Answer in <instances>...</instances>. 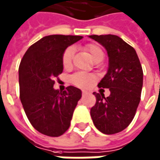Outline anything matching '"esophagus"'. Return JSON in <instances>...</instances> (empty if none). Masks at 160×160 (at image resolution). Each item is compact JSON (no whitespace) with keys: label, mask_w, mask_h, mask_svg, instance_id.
I'll return each instance as SVG.
<instances>
[{"label":"esophagus","mask_w":160,"mask_h":160,"mask_svg":"<svg viewBox=\"0 0 160 160\" xmlns=\"http://www.w3.org/2000/svg\"><path fill=\"white\" fill-rule=\"evenodd\" d=\"M88 94V92H87V91H85V90L82 91V94H83V95H85V94Z\"/></svg>","instance_id":"obj_1"}]
</instances>
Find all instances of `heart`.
I'll list each match as a JSON object with an SVG mask.
<instances>
[{"label": "heart", "mask_w": 160, "mask_h": 160, "mask_svg": "<svg viewBox=\"0 0 160 160\" xmlns=\"http://www.w3.org/2000/svg\"><path fill=\"white\" fill-rule=\"evenodd\" d=\"M84 49L89 53L90 57L92 58L93 60H95L97 58L103 56L102 49L94 43L87 44ZM73 54H74V48L72 46L68 47L64 52L63 56H62V64L65 68H69L72 66ZM94 80H95V76L93 74H89V73H85V72H78L71 77V81L73 84L77 87L83 88L89 87L94 82Z\"/></svg>", "instance_id": "heart-1"}]
</instances>
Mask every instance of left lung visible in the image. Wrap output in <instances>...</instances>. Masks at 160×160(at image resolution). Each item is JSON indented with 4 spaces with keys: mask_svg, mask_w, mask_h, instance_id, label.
<instances>
[{
    "mask_svg": "<svg viewBox=\"0 0 160 160\" xmlns=\"http://www.w3.org/2000/svg\"><path fill=\"white\" fill-rule=\"evenodd\" d=\"M106 49L107 73L99 88H109L110 95L94 93L96 103L90 110L94 126L104 134L118 133L133 120L143 87V69L135 49L116 35H92Z\"/></svg>",
    "mask_w": 160,
    "mask_h": 160,
    "instance_id": "1",
    "label": "left lung"
}]
</instances>
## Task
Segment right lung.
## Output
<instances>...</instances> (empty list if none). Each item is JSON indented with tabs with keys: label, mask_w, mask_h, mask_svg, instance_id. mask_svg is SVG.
I'll list each match as a JSON object with an SVG mask.
<instances>
[{
	"label": "right lung",
	"mask_w": 160,
	"mask_h": 160,
	"mask_svg": "<svg viewBox=\"0 0 160 160\" xmlns=\"http://www.w3.org/2000/svg\"><path fill=\"white\" fill-rule=\"evenodd\" d=\"M81 36L50 35L32 44L19 66L20 99L30 123L49 137L63 135L70 127L81 90L67 87L53 88L54 78L63 72L62 56Z\"/></svg>",
	"instance_id": "right-lung-1"
}]
</instances>
